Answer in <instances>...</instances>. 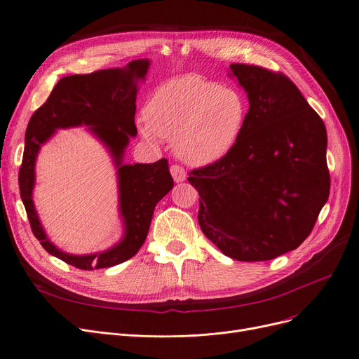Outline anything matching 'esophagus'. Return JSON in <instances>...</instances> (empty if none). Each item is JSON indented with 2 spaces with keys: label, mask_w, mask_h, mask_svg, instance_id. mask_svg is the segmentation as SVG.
I'll use <instances>...</instances> for the list:
<instances>
[{
  "label": "esophagus",
  "mask_w": 359,
  "mask_h": 359,
  "mask_svg": "<svg viewBox=\"0 0 359 359\" xmlns=\"http://www.w3.org/2000/svg\"><path fill=\"white\" fill-rule=\"evenodd\" d=\"M170 173H172V176H173L176 183H180V182L186 180L184 168L182 165H179V164H173L172 167H170Z\"/></svg>",
  "instance_id": "34e87169"
}]
</instances>
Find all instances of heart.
Segmentation results:
<instances>
[{
	"instance_id": "b5f03b06",
	"label": "heart",
	"mask_w": 359,
	"mask_h": 359,
	"mask_svg": "<svg viewBox=\"0 0 359 359\" xmlns=\"http://www.w3.org/2000/svg\"><path fill=\"white\" fill-rule=\"evenodd\" d=\"M248 111L240 91L199 75H184L154 91L141 130L148 140L175 141L177 156L186 163L208 165L236 147Z\"/></svg>"
}]
</instances>
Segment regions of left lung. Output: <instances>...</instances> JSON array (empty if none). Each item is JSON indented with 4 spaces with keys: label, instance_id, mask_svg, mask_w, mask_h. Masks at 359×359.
Listing matches in <instances>:
<instances>
[{
    "label": "left lung",
    "instance_id": "8db88e82",
    "mask_svg": "<svg viewBox=\"0 0 359 359\" xmlns=\"http://www.w3.org/2000/svg\"><path fill=\"white\" fill-rule=\"evenodd\" d=\"M249 97L230 153L194 168L202 233L231 259L271 260L295 250L329 198L326 126L285 74L231 64Z\"/></svg>",
    "mask_w": 359,
    "mask_h": 359
}]
</instances>
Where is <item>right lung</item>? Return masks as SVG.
<instances>
[{"instance_id":"obj_1","label":"right lung","mask_w":359,"mask_h":359,"mask_svg":"<svg viewBox=\"0 0 359 359\" xmlns=\"http://www.w3.org/2000/svg\"><path fill=\"white\" fill-rule=\"evenodd\" d=\"M147 60L130 61L126 68L75 74L58 81L48 100L37 109L26 129V144L18 187L34 237L52 256L83 271L119 265L130 259L144 244L154 208L173 187L168 163L161 158L151 164H122L130 137L137 135V81L147 74ZM87 124L109 148L120 176V207L126 222V237L115 248L87 257H74L56 250L47 240L34 211L31 191L34 161L40 145L58 127Z\"/></svg>"}]
</instances>
